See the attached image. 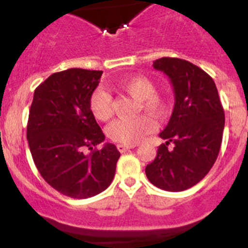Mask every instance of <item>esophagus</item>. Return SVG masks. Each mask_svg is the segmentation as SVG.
I'll return each instance as SVG.
<instances>
[{"mask_svg":"<svg viewBox=\"0 0 248 248\" xmlns=\"http://www.w3.org/2000/svg\"><path fill=\"white\" fill-rule=\"evenodd\" d=\"M136 146H137V145H124V144H119V145H117V150H119L120 152H122V154H124V152L128 151V150L134 149V147H136Z\"/></svg>","mask_w":248,"mask_h":248,"instance_id":"34e87169","label":"esophagus"}]
</instances>
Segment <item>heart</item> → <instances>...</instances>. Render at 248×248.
Here are the masks:
<instances>
[{"instance_id": "b5f03b06", "label": "heart", "mask_w": 248, "mask_h": 248, "mask_svg": "<svg viewBox=\"0 0 248 248\" xmlns=\"http://www.w3.org/2000/svg\"><path fill=\"white\" fill-rule=\"evenodd\" d=\"M120 87L126 93L139 101V109L163 119L168 112V103L157 94L156 85L146 77L137 76L124 80ZM90 109L97 120L108 121L112 115V98L102 87L94 90L90 97ZM156 129V122L147 115H140L132 120H117L108 128L110 139L124 145H134Z\"/></svg>"}]
</instances>
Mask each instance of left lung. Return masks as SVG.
<instances>
[{
  "mask_svg": "<svg viewBox=\"0 0 248 248\" xmlns=\"http://www.w3.org/2000/svg\"><path fill=\"white\" fill-rule=\"evenodd\" d=\"M154 68L170 79L175 107L159 133L166 140L145 172L152 185L169 192L191 188L210 171L221 149L224 110L212 78L196 64L162 57Z\"/></svg>",
  "mask_w": 248,
  "mask_h": 248,
  "instance_id": "1",
  "label": "left lung"
}]
</instances>
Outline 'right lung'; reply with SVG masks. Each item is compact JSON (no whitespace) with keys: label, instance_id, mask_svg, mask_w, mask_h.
Segmentation results:
<instances>
[{"label":"right lung","instance_id":"obj_1","mask_svg":"<svg viewBox=\"0 0 248 248\" xmlns=\"http://www.w3.org/2000/svg\"><path fill=\"white\" fill-rule=\"evenodd\" d=\"M102 71L71 68L51 74L34 90L27 122L30 151L42 177L60 193L84 199L114 179L120 152L90 109ZM90 149L89 154L85 153Z\"/></svg>","mask_w":248,"mask_h":248}]
</instances>
